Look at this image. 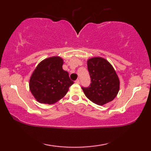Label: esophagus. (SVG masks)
I'll return each instance as SVG.
<instances>
[{"label": "esophagus", "mask_w": 151, "mask_h": 151, "mask_svg": "<svg viewBox=\"0 0 151 151\" xmlns=\"http://www.w3.org/2000/svg\"><path fill=\"white\" fill-rule=\"evenodd\" d=\"M75 83L76 84H79V83H80V80H79V79H77V80L75 81Z\"/></svg>", "instance_id": "esophagus-1"}]
</instances>
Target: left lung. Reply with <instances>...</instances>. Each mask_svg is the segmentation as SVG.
<instances>
[{"label": "left lung", "mask_w": 151, "mask_h": 151, "mask_svg": "<svg viewBox=\"0 0 151 151\" xmlns=\"http://www.w3.org/2000/svg\"><path fill=\"white\" fill-rule=\"evenodd\" d=\"M87 66L91 83L87 88L82 87L85 96L101 106L113 101L120 88L119 76L113 66L102 57L89 58Z\"/></svg>", "instance_id": "1"}]
</instances>
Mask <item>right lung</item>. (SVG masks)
Listing matches in <instances>:
<instances>
[{
  "label": "right lung",
  "instance_id": "obj_1",
  "mask_svg": "<svg viewBox=\"0 0 151 151\" xmlns=\"http://www.w3.org/2000/svg\"><path fill=\"white\" fill-rule=\"evenodd\" d=\"M60 57L42 60L33 71L29 81L30 91L39 103L52 104L63 98L74 82L63 69Z\"/></svg>",
  "mask_w": 151,
  "mask_h": 151
}]
</instances>
